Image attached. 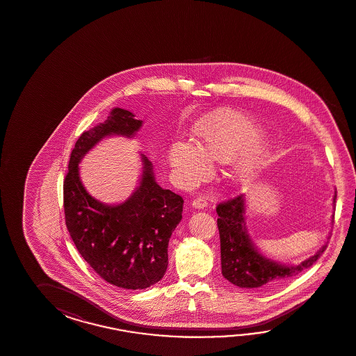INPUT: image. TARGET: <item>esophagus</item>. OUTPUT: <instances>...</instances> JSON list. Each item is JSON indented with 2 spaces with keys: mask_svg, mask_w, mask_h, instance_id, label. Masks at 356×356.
<instances>
[{
  "mask_svg": "<svg viewBox=\"0 0 356 356\" xmlns=\"http://www.w3.org/2000/svg\"><path fill=\"white\" fill-rule=\"evenodd\" d=\"M207 207V197H197V199L193 200L192 201V207H195V209H205Z\"/></svg>",
  "mask_w": 356,
  "mask_h": 356,
  "instance_id": "obj_1",
  "label": "esophagus"
}]
</instances>
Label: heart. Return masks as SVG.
I'll return each instance as SVG.
<instances>
[{"instance_id":"heart-1","label":"heart","mask_w":356,"mask_h":356,"mask_svg":"<svg viewBox=\"0 0 356 356\" xmlns=\"http://www.w3.org/2000/svg\"><path fill=\"white\" fill-rule=\"evenodd\" d=\"M199 145L177 141L169 149V163L183 182L191 184L205 178L211 161L231 163L240 151L257 136V125L238 111L223 110L204 118L196 125ZM248 146V145H247ZM237 157L232 169L233 181L248 186L264 165L268 149L263 142H254Z\"/></svg>"}]
</instances>
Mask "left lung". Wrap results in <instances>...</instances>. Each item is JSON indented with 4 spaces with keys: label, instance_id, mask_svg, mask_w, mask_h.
I'll use <instances>...</instances> for the list:
<instances>
[{
    "label": "left lung",
    "instance_id": "obj_1",
    "mask_svg": "<svg viewBox=\"0 0 356 356\" xmlns=\"http://www.w3.org/2000/svg\"><path fill=\"white\" fill-rule=\"evenodd\" d=\"M337 193L333 196V205ZM245 196L220 202L216 207L220 236V257L224 278L241 289H268L298 275L314 264L327 248V243L315 255L298 265L277 263L263 257L248 236L245 222ZM334 218V215H333Z\"/></svg>",
    "mask_w": 356,
    "mask_h": 356
}]
</instances>
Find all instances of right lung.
Wrapping results in <instances>:
<instances>
[{
    "label": "right lung",
    "instance_id": "obj_1",
    "mask_svg": "<svg viewBox=\"0 0 356 356\" xmlns=\"http://www.w3.org/2000/svg\"><path fill=\"white\" fill-rule=\"evenodd\" d=\"M142 120L115 108L104 123L83 132L70 154L64 181L65 223L75 248L102 280L125 289H143L160 281L168 268V245L182 219L183 199L161 188L154 166L141 154L140 186L119 205L93 199L79 177V163L108 136L132 138Z\"/></svg>",
    "mask_w": 356,
    "mask_h": 356
}]
</instances>
